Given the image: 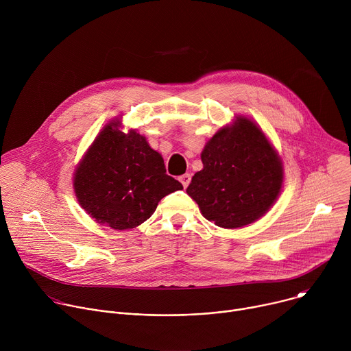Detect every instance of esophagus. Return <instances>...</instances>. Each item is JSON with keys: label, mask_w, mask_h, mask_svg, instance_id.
<instances>
[{"label": "esophagus", "mask_w": 351, "mask_h": 351, "mask_svg": "<svg viewBox=\"0 0 351 351\" xmlns=\"http://www.w3.org/2000/svg\"><path fill=\"white\" fill-rule=\"evenodd\" d=\"M179 180L182 182L183 187L186 189V187L190 184V180H191V175H189V173H184V175H182V176L179 178Z\"/></svg>", "instance_id": "1"}]
</instances>
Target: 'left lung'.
Here are the masks:
<instances>
[{
    "mask_svg": "<svg viewBox=\"0 0 351 351\" xmlns=\"http://www.w3.org/2000/svg\"><path fill=\"white\" fill-rule=\"evenodd\" d=\"M187 194L217 226L234 229L263 217L279 195L283 169L275 149L254 122L237 118L221 129L202 153Z\"/></svg>",
    "mask_w": 351,
    "mask_h": 351,
    "instance_id": "left-lung-1",
    "label": "left lung"
}]
</instances>
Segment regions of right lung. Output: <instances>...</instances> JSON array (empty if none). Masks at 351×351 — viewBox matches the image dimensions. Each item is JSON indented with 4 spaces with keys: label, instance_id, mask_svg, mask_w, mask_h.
I'll return each instance as SVG.
<instances>
[{
    "label": "right lung",
    "instance_id": "add662e5",
    "mask_svg": "<svg viewBox=\"0 0 351 351\" xmlns=\"http://www.w3.org/2000/svg\"><path fill=\"white\" fill-rule=\"evenodd\" d=\"M119 122L104 128L75 172L79 204L98 223L132 229L152 217L165 195L182 190L167 175L162 157L134 130L125 134Z\"/></svg>",
    "mask_w": 351,
    "mask_h": 351
}]
</instances>
